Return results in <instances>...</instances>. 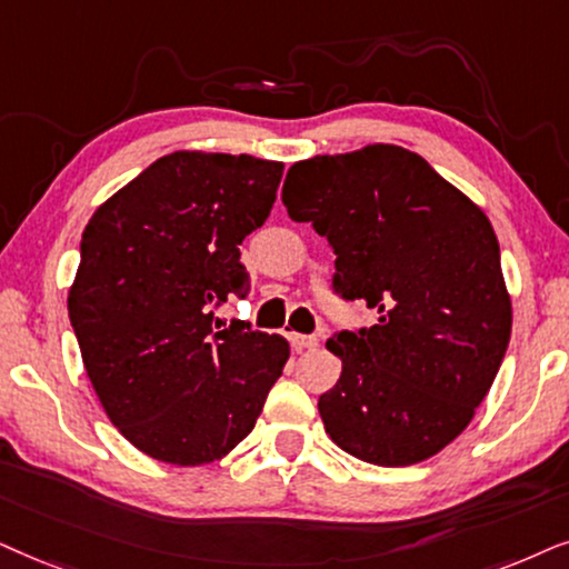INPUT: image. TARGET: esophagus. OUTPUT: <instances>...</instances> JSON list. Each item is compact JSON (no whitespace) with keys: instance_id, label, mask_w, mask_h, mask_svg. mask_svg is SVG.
<instances>
[{"instance_id":"1","label":"esophagus","mask_w":569,"mask_h":569,"mask_svg":"<svg viewBox=\"0 0 569 569\" xmlns=\"http://www.w3.org/2000/svg\"><path fill=\"white\" fill-rule=\"evenodd\" d=\"M289 340H291V346L297 348V351H312V348L320 346V338H317V336H301V332H291Z\"/></svg>"}]
</instances>
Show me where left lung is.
Returning <instances> with one entry per match:
<instances>
[{
    "instance_id": "1",
    "label": "left lung",
    "mask_w": 569,
    "mask_h": 569,
    "mask_svg": "<svg viewBox=\"0 0 569 569\" xmlns=\"http://www.w3.org/2000/svg\"><path fill=\"white\" fill-rule=\"evenodd\" d=\"M283 206L328 239L332 289L377 312L372 328L328 340L343 369L317 403L325 431L375 466L437 456L471 423L510 343L489 218L419 153L382 142L293 163Z\"/></svg>"
}]
</instances>
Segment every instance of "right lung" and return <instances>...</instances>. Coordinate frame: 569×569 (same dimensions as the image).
I'll use <instances>...</instances> for the list:
<instances>
[{"label":"right lung","instance_id":"1","mask_svg":"<svg viewBox=\"0 0 569 569\" xmlns=\"http://www.w3.org/2000/svg\"><path fill=\"white\" fill-rule=\"evenodd\" d=\"M283 163L177 150L109 197L67 297L82 363L113 427L146 456L202 466L254 429L289 361L280 336L221 328L244 299L239 244L270 216Z\"/></svg>","mask_w":569,"mask_h":569}]
</instances>
